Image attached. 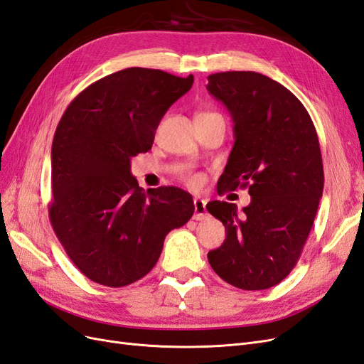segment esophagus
<instances>
[{
	"instance_id": "34e87169",
	"label": "esophagus",
	"mask_w": 364,
	"mask_h": 364,
	"mask_svg": "<svg viewBox=\"0 0 364 364\" xmlns=\"http://www.w3.org/2000/svg\"><path fill=\"white\" fill-rule=\"evenodd\" d=\"M206 217H208L206 200L200 199V197H196V199H194V218L196 220H205Z\"/></svg>"
}]
</instances>
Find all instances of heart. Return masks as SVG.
<instances>
[{
	"mask_svg": "<svg viewBox=\"0 0 364 364\" xmlns=\"http://www.w3.org/2000/svg\"><path fill=\"white\" fill-rule=\"evenodd\" d=\"M186 181H188L191 186H199L202 183V178L199 174H190L188 178H186Z\"/></svg>",
	"mask_w": 364,
	"mask_h": 364,
	"instance_id": "b5f03b06",
	"label": "heart"
}]
</instances>
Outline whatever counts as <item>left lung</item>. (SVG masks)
Listing matches in <instances>:
<instances>
[{
	"label": "left lung",
	"mask_w": 364,
	"mask_h": 364,
	"mask_svg": "<svg viewBox=\"0 0 364 364\" xmlns=\"http://www.w3.org/2000/svg\"><path fill=\"white\" fill-rule=\"evenodd\" d=\"M206 90L234 121L235 142L217 188L249 186L250 203L213 200L225 225L223 245L208 252L220 278L243 290H266L296 266L323 191L321 146L311 117L287 87L253 71L208 77Z\"/></svg>",
	"instance_id": "obj_1"
}]
</instances>
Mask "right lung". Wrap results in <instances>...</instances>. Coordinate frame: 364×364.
Listing matches in <instances>:
<instances>
[{
	"mask_svg": "<svg viewBox=\"0 0 364 364\" xmlns=\"http://www.w3.org/2000/svg\"><path fill=\"white\" fill-rule=\"evenodd\" d=\"M193 82V74L121 70L87 86L59 121L50 222L75 267L97 284L124 287L146 277L167 234L194 213L190 193H144L130 173V159L151 149L162 117Z\"/></svg>",
	"mask_w": 364,
	"mask_h": 364,
	"instance_id": "right-lung-1",
	"label": "right lung"
}]
</instances>
